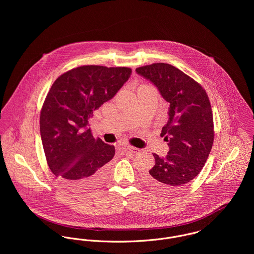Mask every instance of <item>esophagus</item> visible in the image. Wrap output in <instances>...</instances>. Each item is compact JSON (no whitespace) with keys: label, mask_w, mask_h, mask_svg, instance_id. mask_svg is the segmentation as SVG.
Masks as SVG:
<instances>
[{"label":"esophagus","mask_w":254,"mask_h":254,"mask_svg":"<svg viewBox=\"0 0 254 254\" xmlns=\"http://www.w3.org/2000/svg\"><path fill=\"white\" fill-rule=\"evenodd\" d=\"M127 149H128L130 152L134 153V154H137V153L141 152V149H140V148H137V147L131 146V145H128V146H127Z\"/></svg>","instance_id":"obj_1"}]
</instances>
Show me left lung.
<instances>
[{
	"instance_id": "left-lung-1",
	"label": "left lung",
	"mask_w": 254,
	"mask_h": 254,
	"mask_svg": "<svg viewBox=\"0 0 254 254\" xmlns=\"http://www.w3.org/2000/svg\"><path fill=\"white\" fill-rule=\"evenodd\" d=\"M170 104L169 120L160 136L168 143L165 157L153 153L155 165L144 176L156 190L173 192L191 181L204 166L213 145V115L204 89L173 65L152 64L136 69Z\"/></svg>"
}]
</instances>
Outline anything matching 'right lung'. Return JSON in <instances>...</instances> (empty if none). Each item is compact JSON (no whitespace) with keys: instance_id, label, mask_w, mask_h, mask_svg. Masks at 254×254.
I'll list each match as a JSON object with an SVG mask.
<instances>
[{"instance_id":"1","label":"right lung","mask_w":254,"mask_h":254,"mask_svg":"<svg viewBox=\"0 0 254 254\" xmlns=\"http://www.w3.org/2000/svg\"><path fill=\"white\" fill-rule=\"evenodd\" d=\"M128 67L84 65L61 75L40 115V133L51 171L77 191L100 186L109 175L114 145L95 139L89 119L128 81Z\"/></svg>"}]
</instances>
